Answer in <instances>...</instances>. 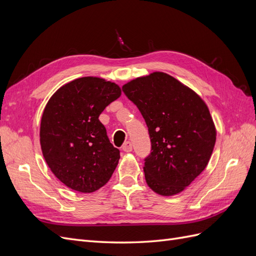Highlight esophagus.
Listing matches in <instances>:
<instances>
[{
    "instance_id": "1",
    "label": "esophagus",
    "mask_w": 256,
    "mask_h": 256,
    "mask_svg": "<svg viewBox=\"0 0 256 256\" xmlns=\"http://www.w3.org/2000/svg\"><path fill=\"white\" fill-rule=\"evenodd\" d=\"M122 150L126 152H130L131 150H132V144H131L130 141H127V142L124 143Z\"/></svg>"
}]
</instances>
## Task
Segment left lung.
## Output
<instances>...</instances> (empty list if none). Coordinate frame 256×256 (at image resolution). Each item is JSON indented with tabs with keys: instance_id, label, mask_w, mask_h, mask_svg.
<instances>
[{
	"instance_id": "obj_1",
	"label": "left lung",
	"mask_w": 256,
	"mask_h": 256,
	"mask_svg": "<svg viewBox=\"0 0 256 256\" xmlns=\"http://www.w3.org/2000/svg\"><path fill=\"white\" fill-rule=\"evenodd\" d=\"M148 127L152 152L143 168L148 187L164 196L182 192L204 171L216 130L200 95L174 76L154 72L124 84Z\"/></svg>"
}]
</instances>
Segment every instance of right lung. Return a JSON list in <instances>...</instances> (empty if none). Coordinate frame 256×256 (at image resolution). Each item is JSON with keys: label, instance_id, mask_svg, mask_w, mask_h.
<instances>
[{"label": "right lung", "instance_id": "1", "mask_svg": "<svg viewBox=\"0 0 256 256\" xmlns=\"http://www.w3.org/2000/svg\"><path fill=\"white\" fill-rule=\"evenodd\" d=\"M118 84L83 76L54 92L42 112L40 138L44 158L60 182L81 193H92L111 178L120 158L110 143L99 115L120 98Z\"/></svg>", "mask_w": 256, "mask_h": 256}]
</instances>
